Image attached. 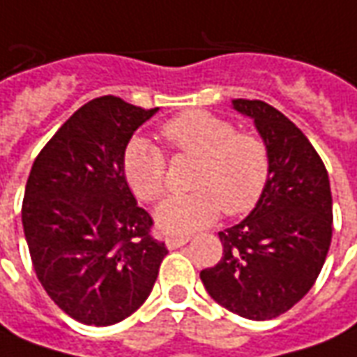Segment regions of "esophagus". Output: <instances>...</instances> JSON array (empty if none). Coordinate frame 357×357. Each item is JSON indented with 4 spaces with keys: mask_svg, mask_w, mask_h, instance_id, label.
<instances>
[{
    "mask_svg": "<svg viewBox=\"0 0 357 357\" xmlns=\"http://www.w3.org/2000/svg\"><path fill=\"white\" fill-rule=\"evenodd\" d=\"M189 239H191L189 236H168V238H166V245L170 249L181 248V245H185Z\"/></svg>",
    "mask_w": 357,
    "mask_h": 357,
    "instance_id": "obj_1",
    "label": "esophagus"
}]
</instances>
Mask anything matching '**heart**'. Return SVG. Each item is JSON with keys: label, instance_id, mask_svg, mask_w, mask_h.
I'll list each match as a JSON object with an SVG mask.
<instances>
[{"label": "heart", "instance_id": "1", "mask_svg": "<svg viewBox=\"0 0 357 357\" xmlns=\"http://www.w3.org/2000/svg\"><path fill=\"white\" fill-rule=\"evenodd\" d=\"M160 135L174 154L197 158L189 187L160 204L156 222L164 231H193L218 216L249 213L265 193L271 153L265 139L238 131L228 118L206 109H187L168 119ZM121 168L131 191L144 203L158 201L168 189V162L156 144L135 137L127 143Z\"/></svg>", "mask_w": 357, "mask_h": 357}]
</instances>
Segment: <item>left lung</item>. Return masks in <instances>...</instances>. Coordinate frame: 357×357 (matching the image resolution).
Returning a JSON list of instances; mask_svg holds the SVG:
<instances>
[{"label": "left lung", "instance_id": "obj_1", "mask_svg": "<svg viewBox=\"0 0 357 357\" xmlns=\"http://www.w3.org/2000/svg\"><path fill=\"white\" fill-rule=\"evenodd\" d=\"M255 119L271 153L265 193L245 220L218 231L222 259L201 271L214 301L241 317L266 321L311 290L333 239V195L321 156L282 112L236 98Z\"/></svg>", "mask_w": 357, "mask_h": 357}]
</instances>
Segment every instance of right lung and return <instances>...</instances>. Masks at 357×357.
<instances>
[{
	"label": "right lung",
	"instance_id": "obj_1",
	"mask_svg": "<svg viewBox=\"0 0 357 357\" xmlns=\"http://www.w3.org/2000/svg\"><path fill=\"white\" fill-rule=\"evenodd\" d=\"M156 109L94 98L32 164L22 199L32 266L57 307L84 325H116L135 313L168 255L121 168L129 139Z\"/></svg>",
	"mask_w": 357,
	"mask_h": 357
}]
</instances>
